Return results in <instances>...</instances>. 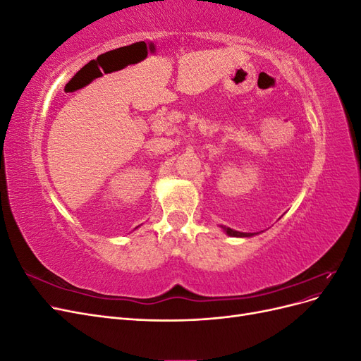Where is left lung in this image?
I'll return each instance as SVG.
<instances>
[{
    "instance_id": "8db88e82",
    "label": "left lung",
    "mask_w": 361,
    "mask_h": 361,
    "mask_svg": "<svg viewBox=\"0 0 361 361\" xmlns=\"http://www.w3.org/2000/svg\"><path fill=\"white\" fill-rule=\"evenodd\" d=\"M223 227V226H221ZM224 232L228 235V236H238V238H248V236H253V233H243V232H236L233 231V228H228V227H223Z\"/></svg>"
}]
</instances>
